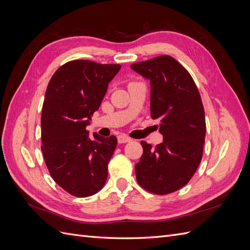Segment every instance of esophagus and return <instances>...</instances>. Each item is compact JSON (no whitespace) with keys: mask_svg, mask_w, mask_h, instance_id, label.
<instances>
[{"mask_svg":"<svg viewBox=\"0 0 250 250\" xmlns=\"http://www.w3.org/2000/svg\"><path fill=\"white\" fill-rule=\"evenodd\" d=\"M131 141L132 140L129 137H127V135H125V134H121L118 137V142L120 144H124V143H128V142H131Z\"/></svg>","mask_w":250,"mask_h":250,"instance_id":"esophagus-1","label":"esophagus"}]
</instances>
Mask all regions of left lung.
Wrapping results in <instances>:
<instances>
[{
  "instance_id": "left-lung-1",
  "label": "left lung",
  "mask_w": 250,
  "mask_h": 250,
  "mask_svg": "<svg viewBox=\"0 0 250 250\" xmlns=\"http://www.w3.org/2000/svg\"><path fill=\"white\" fill-rule=\"evenodd\" d=\"M130 67L150 80L151 118L160 122L164 137L154 148L141 142L137 180L150 193L175 192L190 181L202 158L207 126L200 94L190 73L169 55Z\"/></svg>"
}]
</instances>
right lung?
<instances>
[{
	"instance_id": "add662e5",
	"label": "right lung",
	"mask_w": 250,
	"mask_h": 250,
	"mask_svg": "<svg viewBox=\"0 0 250 250\" xmlns=\"http://www.w3.org/2000/svg\"><path fill=\"white\" fill-rule=\"evenodd\" d=\"M120 69V64L72 60L59 67L48 84L42 110V151L52 178L76 197L96 194L106 181L117 138L94 133L90 139L86 126Z\"/></svg>"
}]
</instances>
